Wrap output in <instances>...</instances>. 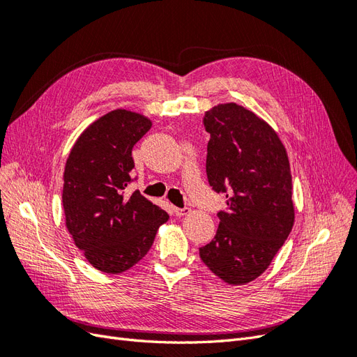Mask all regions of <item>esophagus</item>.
<instances>
[{"label": "esophagus", "mask_w": 357, "mask_h": 357, "mask_svg": "<svg viewBox=\"0 0 357 357\" xmlns=\"http://www.w3.org/2000/svg\"><path fill=\"white\" fill-rule=\"evenodd\" d=\"M190 213V208H188V207H185V208H177V207H174V214L177 215V218H180V215H186V214H189Z\"/></svg>", "instance_id": "1"}]
</instances>
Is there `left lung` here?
Wrapping results in <instances>:
<instances>
[{"label": "left lung", "mask_w": 357, "mask_h": 357, "mask_svg": "<svg viewBox=\"0 0 357 357\" xmlns=\"http://www.w3.org/2000/svg\"><path fill=\"white\" fill-rule=\"evenodd\" d=\"M204 126L208 183L226 193L228 207L199 256L223 282L245 284L269 266L294 228L287 152L264 119L235 102L205 112Z\"/></svg>", "instance_id": "obj_1"}]
</instances>
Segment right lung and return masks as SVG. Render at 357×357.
Instances as JSON below:
<instances>
[{
    "label": "right lung",
    "instance_id": "1",
    "mask_svg": "<svg viewBox=\"0 0 357 357\" xmlns=\"http://www.w3.org/2000/svg\"><path fill=\"white\" fill-rule=\"evenodd\" d=\"M146 116L117 109L101 116L74 143L63 171L62 205L74 244L89 264L119 274L147 255L168 213L135 190L132 147L149 129Z\"/></svg>",
    "mask_w": 357,
    "mask_h": 357
}]
</instances>
